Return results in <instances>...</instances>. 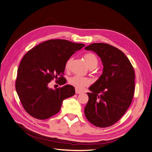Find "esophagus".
I'll return each mask as SVG.
<instances>
[{
    "label": "esophagus",
    "instance_id": "obj_1",
    "mask_svg": "<svg viewBox=\"0 0 152 152\" xmlns=\"http://www.w3.org/2000/svg\"><path fill=\"white\" fill-rule=\"evenodd\" d=\"M82 93V91H80V90H78V89H75V93L76 94H81Z\"/></svg>",
    "mask_w": 152,
    "mask_h": 152
}]
</instances>
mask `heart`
<instances>
[{"label": "heart", "mask_w": 152, "mask_h": 152, "mask_svg": "<svg viewBox=\"0 0 152 152\" xmlns=\"http://www.w3.org/2000/svg\"><path fill=\"white\" fill-rule=\"evenodd\" d=\"M84 59L86 61L88 66L90 69H94L98 64V59L97 56L91 53H86L84 56ZM72 58H70L66 62V68L69 69L71 62L72 61ZM69 83L75 87L77 89H82L84 87L89 85L90 82L88 78L82 77L79 75H74L70 77L69 80Z\"/></svg>", "instance_id": "heart-1"}]
</instances>
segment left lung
I'll use <instances>...</instances> for the list:
<instances>
[{"instance_id":"left-lung-1","label":"left lung","mask_w":152,"mask_h":152,"mask_svg":"<svg viewBox=\"0 0 152 152\" xmlns=\"http://www.w3.org/2000/svg\"><path fill=\"white\" fill-rule=\"evenodd\" d=\"M101 58L102 74L89 88L84 111L94 126L105 128L117 122L132 102L135 88L134 70L129 59L119 49L107 43H94L85 48Z\"/></svg>"}]
</instances>
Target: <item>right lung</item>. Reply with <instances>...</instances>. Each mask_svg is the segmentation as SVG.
Instances as JSON below:
<instances>
[{"mask_svg": "<svg viewBox=\"0 0 152 152\" xmlns=\"http://www.w3.org/2000/svg\"><path fill=\"white\" fill-rule=\"evenodd\" d=\"M85 45L66 40L52 39L40 43L23 58L17 72L16 90L25 110L32 117L45 120L58 113L63 101L75 94L73 86L53 90L48 83L55 78L60 85L70 57Z\"/></svg>", "mask_w": 152, "mask_h": 152, "instance_id": "1", "label": "right lung"}]
</instances>
